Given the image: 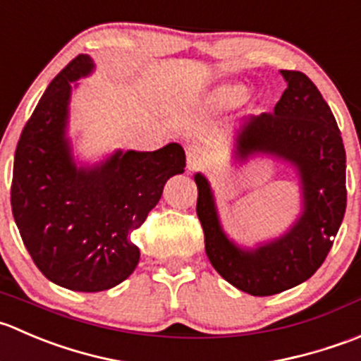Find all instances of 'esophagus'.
<instances>
[{"mask_svg": "<svg viewBox=\"0 0 361 361\" xmlns=\"http://www.w3.org/2000/svg\"><path fill=\"white\" fill-rule=\"evenodd\" d=\"M185 158H188V169L189 170H198L202 169L203 161H205V154L198 145H189L185 151Z\"/></svg>", "mask_w": 361, "mask_h": 361, "instance_id": "esophagus-1", "label": "esophagus"}]
</instances>
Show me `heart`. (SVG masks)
Wrapping results in <instances>:
<instances>
[{
	"mask_svg": "<svg viewBox=\"0 0 361 361\" xmlns=\"http://www.w3.org/2000/svg\"><path fill=\"white\" fill-rule=\"evenodd\" d=\"M245 92H247V87L244 84H226L221 85L219 89H216L214 92V99H216L219 105L224 106H231L237 105L244 99Z\"/></svg>",
	"mask_w": 361,
	"mask_h": 361,
	"instance_id": "b5f03b06",
	"label": "heart"
}]
</instances>
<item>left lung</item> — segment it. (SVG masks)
<instances>
[{
  "label": "left lung",
  "instance_id": "left-lung-1",
  "mask_svg": "<svg viewBox=\"0 0 361 361\" xmlns=\"http://www.w3.org/2000/svg\"><path fill=\"white\" fill-rule=\"evenodd\" d=\"M288 87L274 112L251 116L235 137V158L274 156L295 166L302 214L293 226L256 249L228 238L209 180L196 173V214L205 252L224 281L252 297H270L309 279L330 252L345 212V151L330 106L302 71L281 70Z\"/></svg>",
  "mask_w": 361,
  "mask_h": 361
}]
</instances>
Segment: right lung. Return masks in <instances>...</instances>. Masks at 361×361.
Segmentation results:
<instances>
[{"label": "right lung", "instance_id": "right-lung-1", "mask_svg": "<svg viewBox=\"0 0 361 361\" xmlns=\"http://www.w3.org/2000/svg\"><path fill=\"white\" fill-rule=\"evenodd\" d=\"M92 70L87 54L77 56L45 89L20 133L10 192L35 265L58 286L85 293L110 290L133 274L140 251L131 233L158 205L166 180L185 166L179 144L75 165L66 137L71 82Z\"/></svg>", "mask_w": 361, "mask_h": 361}]
</instances>
